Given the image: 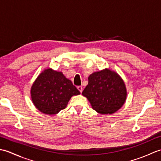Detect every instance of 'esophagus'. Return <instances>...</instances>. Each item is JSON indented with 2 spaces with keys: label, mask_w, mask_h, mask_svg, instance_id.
Instances as JSON below:
<instances>
[{
  "label": "esophagus",
  "mask_w": 161,
  "mask_h": 161,
  "mask_svg": "<svg viewBox=\"0 0 161 161\" xmlns=\"http://www.w3.org/2000/svg\"><path fill=\"white\" fill-rule=\"evenodd\" d=\"M77 89L80 91V93H81V92H82V91H83V88L81 86H77Z\"/></svg>",
  "instance_id": "esophagus-1"
}]
</instances>
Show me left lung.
<instances>
[{"instance_id": "1", "label": "left lung", "mask_w": 161, "mask_h": 161, "mask_svg": "<svg viewBox=\"0 0 161 161\" xmlns=\"http://www.w3.org/2000/svg\"><path fill=\"white\" fill-rule=\"evenodd\" d=\"M82 95L99 114H111L124 104L126 90L121 77L115 72L106 69L90 75Z\"/></svg>"}]
</instances>
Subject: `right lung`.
<instances>
[{"label": "right lung", "instance_id": "add662e5", "mask_svg": "<svg viewBox=\"0 0 161 161\" xmlns=\"http://www.w3.org/2000/svg\"><path fill=\"white\" fill-rule=\"evenodd\" d=\"M80 92L61 72L46 69L39 75L31 88L34 104L47 115H54L66 107L73 95Z\"/></svg>", "mask_w": 161, "mask_h": 161}]
</instances>
